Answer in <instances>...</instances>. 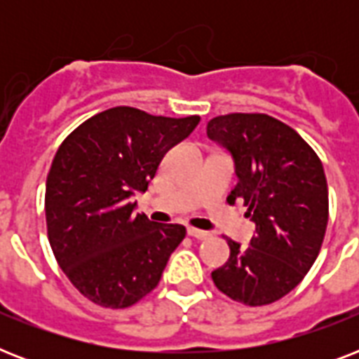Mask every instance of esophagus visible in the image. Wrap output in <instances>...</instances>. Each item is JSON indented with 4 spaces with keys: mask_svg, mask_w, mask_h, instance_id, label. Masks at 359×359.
Segmentation results:
<instances>
[{
    "mask_svg": "<svg viewBox=\"0 0 359 359\" xmlns=\"http://www.w3.org/2000/svg\"><path fill=\"white\" fill-rule=\"evenodd\" d=\"M188 235L194 236V238H199V240H207V238H210V233H208V231L196 229V227H188Z\"/></svg>",
    "mask_w": 359,
    "mask_h": 359,
    "instance_id": "34e87169",
    "label": "esophagus"
}]
</instances>
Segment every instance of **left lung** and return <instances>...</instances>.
I'll return each instance as SVG.
<instances>
[{"instance_id": "8db88e82", "label": "left lung", "mask_w": 359, "mask_h": 359, "mask_svg": "<svg viewBox=\"0 0 359 359\" xmlns=\"http://www.w3.org/2000/svg\"><path fill=\"white\" fill-rule=\"evenodd\" d=\"M207 134L235 158L238 184L227 201H244L257 225L250 248L227 238L229 261L212 281L231 300L268 306L289 294L318 257L328 225L323 162L296 130L266 114L219 115Z\"/></svg>"}]
</instances>
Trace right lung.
I'll list each match as a JSON object with an SVG mask.
<instances>
[{
    "label": "right lung",
    "instance_id": "right-lung-1",
    "mask_svg": "<svg viewBox=\"0 0 359 359\" xmlns=\"http://www.w3.org/2000/svg\"><path fill=\"white\" fill-rule=\"evenodd\" d=\"M199 121L117 106L59 145L44 196L48 240L65 276L93 304L124 309L160 283L186 229L135 214L132 196L147 191L165 152Z\"/></svg>",
    "mask_w": 359,
    "mask_h": 359
}]
</instances>
